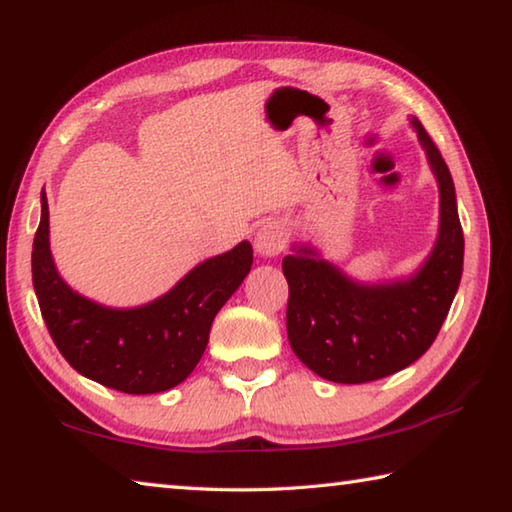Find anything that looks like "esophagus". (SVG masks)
<instances>
[{
  "label": "esophagus",
  "mask_w": 512,
  "mask_h": 512,
  "mask_svg": "<svg viewBox=\"0 0 512 512\" xmlns=\"http://www.w3.org/2000/svg\"><path fill=\"white\" fill-rule=\"evenodd\" d=\"M286 244V228L277 221H268L255 235V250L262 257L280 255Z\"/></svg>",
  "instance_id": "esophagus-1"
}]
</instances>
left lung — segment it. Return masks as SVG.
Wrapping results in <instances>:
<instances>
[{
  "mask_svg": "<svg viewBox=\"0 0 512 512\" xmlns=\"http://www.w3.org/2000/svg\"><path fill=\"white\" fill-rule=\"evenodd\" d=\"M412 127L439 181L441 226L430 257L410 280L353 282L309 246L293 248L282 262L288 342L306 367L333 383H369L412 365L432 347L457 295L463 271L457 194L439 147L416 118Z\"/></svg>",
  "mask_w": 512,
  "mask_h": 512,
  "instance_id": "left-lung-1",
  "label": "left lung"
}]
</instances>
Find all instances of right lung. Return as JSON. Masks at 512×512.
Masks as SVG:
<instances>
[{"label": "right lung", "instance_id": "1", "mask_svg": "<svg viewBox=\"0 0 512 512\" xmlns=\"http://www.w3.org/2000/svg\"><path fill=\"white\" fill-rule=\"evenodd\" d=\"M33 286L55 347L96 383L123 394H156L192 374L208 345L221 306L253 266V246L241 241L201 262L170 293L136 309H107L73 291L55 271L49 248V203L33 239Z\"/></svg>", "mask_w": 512, "mask_h": 512}]
</instances>
